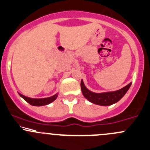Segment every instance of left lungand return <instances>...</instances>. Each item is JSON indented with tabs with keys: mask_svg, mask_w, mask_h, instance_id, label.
Here are the masks:
<instances>
[{
	"mask_svg": "<svg viewBox=\"0 0 150 150\" xmlns=\"http://www.w3.org/2000/svg\"><path fill=\"white\" fill-rule=\"evenodd\" d=\"M131 84L132 83L128 84L122 89L113 91V92L96 93H93L87 89L82 80H81V89H82V92L84 96L91 102L96 104V105H102V106H108V105H111L119 102L127 92Z\"/></svg>",
	"mask_w": 150,
	"mask_h": 150,
	"instance_id": "left-lung-1",
	"label": "left lung"
}]
</instances>
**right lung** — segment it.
Returning <instances> with one entry per match:
<instances>
[{
    "instance_id": "add662e5",
    "label": "right lung",
    "mask_w": 150,
    "mask_h": 150,
    "mask_svg": "<svg viewBox=\"0 0 150 150\" xmlns=\"http://www.w3.org/2000/svg\"><path fill=\"white\" fill-rule=\"evenodd\" d=\"M19 95L24 100H25L28 103H29L30 105H34V106H42V105H48V104L54 102L57 97L58 94H55V95L52 96L51 97L43 98V99H31V98L27 97V96H25L22 95L21 93H19Z\"/></svg>"
}]
</instances>
